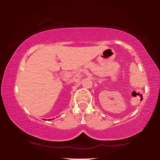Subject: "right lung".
<instances>
[{
  "mask_svg": "<svg viewBox=\"0 0 160 160\" xmlns=\"http://www.w3.org/2000/svg\"><path fill=\"white\" fill-rule=\"evenodd\" d=\"M44 120L46 121V119H44ZM51 120H52V119H48V121H51Z\"/></svg>",
  "mask_w": 160,
  "mask_h": 160,
  "instance_id": "obj_1",
  "label": "right lung"
}]
</instances>
